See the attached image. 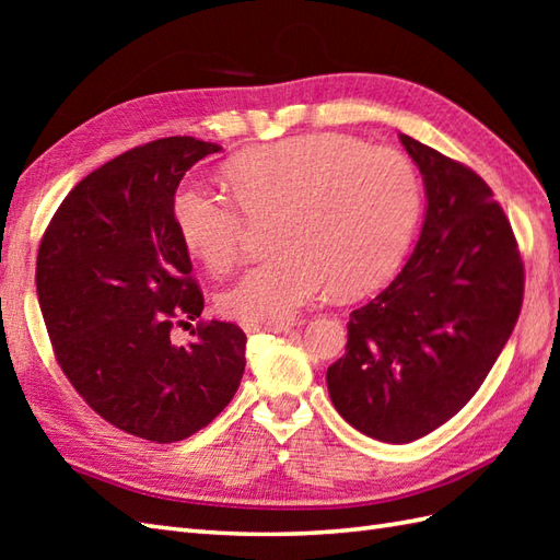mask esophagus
Segmentation results:
<instances>
[{
	"label": "esophagus",
	"mask_w": 560,
	"mask_h": 560,
	"mask_svg": "<svg viewBox=\"0 0 560 560\" xmlns=\"http://www.w3.org/2000/svg\"><path fill=\"white\" fill-rule=\"evenodd\" d=\"M293 323H279V325H257V323H245L243 329L245 335H257V331H289Z\"/></svg>",
	"instance_id": "1"
}]
</instances>
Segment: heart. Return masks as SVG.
Instances as JSON below:
<instances>
[{"label":"heart","mask_w":560,"mask_h":560,"mask_svg":"<svg viewBox=\"0 0 560 560\" xmlns=\"http://www.w3.org/2000/svg\"><path fill=\"white\" fill-rule=\"evenodd\" d=\"M223 180L235 206L183 185L173 221L187 253L223 271L243 245L240 211L277 217L279 253L219 295L221 313L243 323H287L327 287L337 295L380 287L401 265L421 213V183L407 156L337 132L247 149L223 165Z\"/></svg>","instance_id":"obj_1"}]
</instances>
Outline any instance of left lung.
<instances>
[{"instance_id": "left-lung-1", "label": "left lung", "mask_w": 560, "mask_h": 560, "mask_svg": "<svg viewBox=\"0 0 560 560\" xmlns=\"http://www.w3.org/2000/svg\"><path fill=\"white\" fill-rule=\"evenodd\" d=\"M425 187L423 229L387 289L349 315L347 353L327 368L355 431L411 443L450 421L513 335L525 267L491 187L467 165L399 135Z\"/></svg>"}]
</instances>
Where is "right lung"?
I'll return each mask as SVG.
<instances>
[{
  "label": "right lung",
  "instance_id": "right-lung-1",
  "mask_svg": "<svg viewBox=\"0 0 560 560\" xmlns=\"http://www.w3.org/2000/svg\"><path fill=\"white\" fill-rule=\"evenodd\" d=\"M219 144L168 137L125 151L71 189L47 225L35 287L55 359L89 407L125 433L177 443L209 425L245 373V331L199 323L192 261L173 221L183 175Z\"/></svg>",
  "mask_w": 560,
  "mask_h": 560
}]
</instances>
